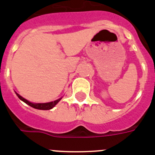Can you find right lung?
Returning <instances> with one entry per match:
<instances>
[{"label": "right lung", "instance_id": "right-lung-1", "mask_svg": "<svg viewBox=\"0 0 155 155\" xmlns=\"http://www.w3.org/2000/svg\"><path fill=\"white\" fill-rule=\"evenodd\" d=\"M16 95L18 96V97L19 98L20 100L22 101L23 102H25V104H27L28 105L31 106L33 108H36V109H40V110H50L53 108L60 101H61V97L58 99L56 101H54L51 102H48V103H32V102L29 101L26 99L23 98L21 96H20L19 94L16 93Z\"/></svg>", "mask_w": 155, "mask_h": 155}]
</instances>
